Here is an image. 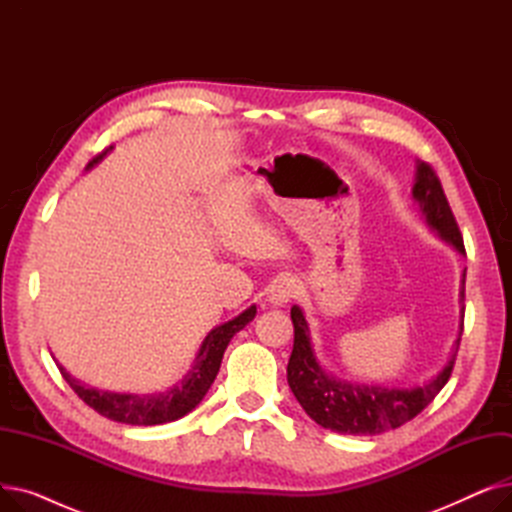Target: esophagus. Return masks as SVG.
<instances>
[{
    "mask_svg": "<svg viewBox=\"0 0 512 512\" xmlns=\"http://www.w3.org/2000/svg\"><path fill=\"white\" fill-rule=\"evenodd\" d=\"M297 294H299L297 282L290 280V278H282V280L274 282V286H272V290H270V301H272L274 305H286V303H290L294 297H297Z\"/></svg>",
    "mask_w": 512,
    "mask_h": 512,
    "instance_id": "obj_1",
    "label": "esophagus"
}]
</instances>
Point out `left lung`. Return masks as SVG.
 Wrapping results in <instances>:
<instances>
[{
  "label": "left lung",
  "instance_id": "left-lung-1",
  "mask_svg": "<svg viewBox=\"0 0 512 512\" xmlns=\"http://www.w3.org/2000/svg\"><path fill=\"white\" fill-rule=\"evenodd\" d=\"M413 197L419 203L425 222L432 226L450 245L465 253L463 234L456 224L454 213L444 195L442 182L436 170L419 161L417 164V180L413 186ZM461 297L465 301V278ZM292 326H294V344L292 355L288 361V386L292 394L297 396L305 413L319 423L321 427L332 429L338 434L353 436H375L405 425L413 417H417L429 402L450 380V373L459 353L461 338L456 340V348L448 359L446 367L423 386L398 390V388H382V386H359L330 378V375L319 367L315 361L313 348L309 342V328L299 307L290 309Z\"/></svg>",
  "mask_w": 512,
  "mask_h": 512
}]
</instances>
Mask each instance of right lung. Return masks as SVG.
<instances>
[{
  "mask_svg": "<svg viewBox=\"0 0 512 512\" xmlns=\"http://www.w3.org/2000/svg\"><path fill=\"white\" fill-rule=\"evenodd\" d=\"M112 149V147H110ZM107 153L101 151L99 155H95L89 166H95L97 161ZM257 309L255 305L249 307L247 311H242L238 317H234L228 324L215 328L207 334L205 342L201 344V351L195 359L193 369L188 371L186 378L166 390L161 394H116V392H103V390H95V388H87L80 382H76L74 378L64 371L62 365L60 371L64 375V380L70 384V388L78 394V398L87 402V405L97 411L99 415L118 421V423H128V425H161L168 421H176L180 417H184L186 413H191L199 402L203 400V396L207 394V390L211 388L215 375L220 371L222 365V357L228 342L232 340V336L236 332H240L245 328L249 321L255 317Z\"/></svg>",
  "mask_w": 512,
  "mask_h": 512,
  "instance_id": "right-lung-1",
  "label": "right lung"
}]
</instances>
